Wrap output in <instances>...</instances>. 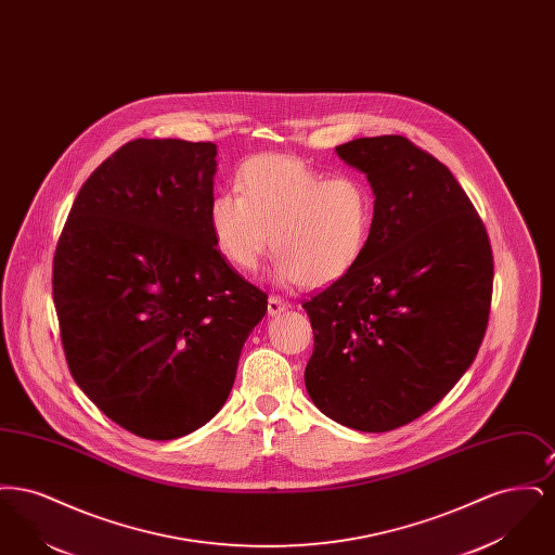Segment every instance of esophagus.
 Instances as JSON below:
<instances>
[{
  "instance_id": "1",
  "label": "esophagus",
  "mask_w": 555,
  "mask_h": 555,
  "mask_svg": "<svg viewBox=\"0 0 555 555\" xmlns=\"http://www.w3.org/2000/svg\"><path fill=\"white\" fill-rule=\"evenodd\" d=\"M289 308V304L285 301V299H281V297H270L268 299V314L270 317H279L281 312H285Z\"/></svg>"
}]
</instances>
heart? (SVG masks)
Listing matches in <instances>:
<instances>
[{
    "mask_svg": "<svg viewBox=\"0 0 555 555\" xmlns=\"http://www.w3.org/2000/svg\"><path fill=\"white\" fill-rule=\"evenodd\" d=\"M237 191L211 199L210 229L243 272L258 270L270 243L279 285L324 287L366 254L376 197L358 175L326 177L304 159L264 154L241 166Z\"/></svg>",
    "mask_w": 555,
    "mask_h": 555,
    "instance_id": "obj_1",
    "label": "heart"
}]
</instances>
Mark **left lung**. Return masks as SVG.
<instances>
[{
    "label": "left lung",
    "instance_id": "left-lung-1",
    "mask_svg": "<svg viewBox=\"0 0 555 555\" xmlns=\"http://www.w3.org/2000/svg\"><path fill=\"white\" fill-rule=\"evenodd\" d=\"M376 197L366 254L304 304L314 331L306 389L362 433L412 423L448 396L482 344L493 256L448 166L399 134L335 147Z\"/></svg>",
    "mask_w": 555,
    "mask_h": 555
}]
</instances>
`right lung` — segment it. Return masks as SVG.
<instances>
[{
	"mask_svg": "<svg viewBox=\"0 0 555 555\" xmlns=\"http://www.w3.org/2000/svg\"><path fill=\"white\" fill-rule=\"evenodd\" d=\"M216 154L183 139L122 145L80 186L55 247L70 374L143 439H179L218 414L268 310L211 237Z\"/></svg>",
	"mask_w": 555,
	"mask_h": 555,
	"instance_id": "add662e5",
	"label": "right lung"
}]
</instances>
